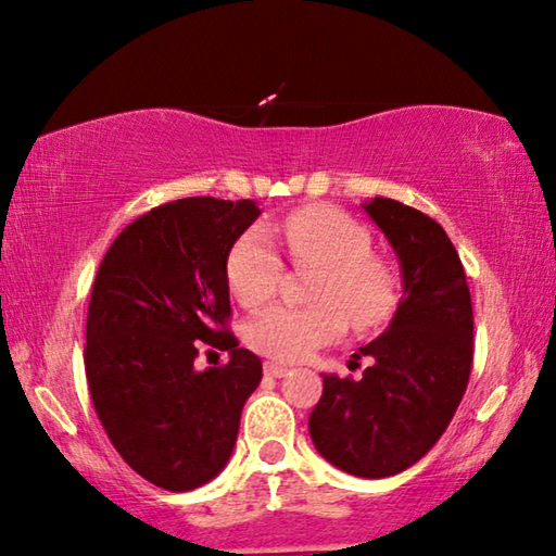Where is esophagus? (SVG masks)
I'll list each match as a JSON object with an SVG mask.
<instances>
[{"label": "esophagus", "instance_id": "34e87169", "mask_svg": "<svg viewBox=\"0 0 556 556\" xmlns=\"http://www.w3.org/2000/svg\"><path fill=\"white\" fill-rule=\"evenodd\" d=\"M287 365H279V363H265V375L269 378H281V375H287Z\"/></svg>", "mask_w": 556, "mask_h": 556}]
</instances>
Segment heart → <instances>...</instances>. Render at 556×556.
<instances>
[{"label": "heart", "instance_id": "b5f03b06", "mask_svg": "<svg viewBox=\"0 0 556 556\" xmlns=\"http://www.w3.org/2000/svg\"><path fill=\"white\" fill-rule=\"evenodd\" d=\"M289 262L296 269H314L308 289L312 306H267L244 326L250 348L271 361H304L345 331V316L355 328L388 321L397 304L392 269L372 255V238L345 213L308 205L279 225ZM281 257L265 228H250L235 240L225 275L232 296L255 308L275 296Z\"/></svg>", "mask_w": 556, "mask_h": 556}]
</instances>
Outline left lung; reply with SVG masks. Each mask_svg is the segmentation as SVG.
Listing matches in <instances>:
<instances>
[{"label": "left lung", "mask_w": 556, "mask_h": 556, "mask_svg": "<svg viewBox=\"0 0 556 556\" xmlns=\"http://www.w3.org/2000/svg\"><path fill=\"white\" fill-rule=\"evenodd\" d=\"M363 208L397 252L402 299L388 331L353 355L370 357L361 380L324 375L308 431L336 468L388 478L417 464L456 414L473 363V306L437 220L392 199Z\"/></svg>", "instance_id": "8db88e82"}]
</instances>
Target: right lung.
I'll return each mask as SVG.
<instances>
[{
	"label": "right lung",
	"instance_id": "obj_1",
	"mask_svg": "<svg viewBox=\"0 0 556 556\" xmlns=\"http://www.w3.org/2000/svg\"><path fill=\"white\" fill-rule=\"evenodd\" d=\"M257 215L255 201L211 195L156 205L100 262L86 326L90 397L117 454L164 491H193L220 473L262 380L260 357L228 328L225 275ZM203 344L231 361L199 374Z\"/></svg>",
	"mask_w": 556,
	"mask_h": 556
}]
</instances>
